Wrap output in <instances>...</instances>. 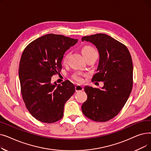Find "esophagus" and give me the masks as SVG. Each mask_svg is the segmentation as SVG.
Masks as SVG:
<instances>
[{"label":"esophagus","instance_id":"esophagus-1","mask_svg":"<svg viewBox=\"0 0 151 151\" xmlns=\"http://www.w3.org/2000/svg\"><path fill=\"white\" fill-rule=\"evenodd\" d=\"M75 90H76V92L82 91L83 90V87L81 85H76L75 86Z\"/></svg>","mask_w":151,"mask_h":151}]
</instances>
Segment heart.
Masks as SVG:
<instances>
[{
    "instance_id": "b5f03b06",
    "label": "heart",
    "mask_w": 151,
    "mask_h": 151,
    "mask_svg": "<svg viewBox=\"0 0 151 151\" xmlns=\"http://www.w3.org/2000/svg\"><path fill=\"white\" fill-rule=\"evenodd\" d=\"M95 51H96L95 50L93 47H92L91 46H86L83 47V48L82 49V53L84 55V57L92 54V52H93ZM68 58H69V53L66 52L64 55H63V56L62 58V63H66L68 61ZM73 79L78 82H82L83 81L82 75L80 73H75V75H73Z\"/></svg>"
}]
</instances>
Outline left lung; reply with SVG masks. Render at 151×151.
<instances>
[{
    "mask_svg": "<svg viewBox=\"0 0 151 151\" xmlns=\"http://www.w3.org/2000/svg\"><path fill=\"white\" fill-rule=\"evenodd\" d=\"M97 47L100 59L92 81H102L101 89L85 86L87 100L81 106L85 116L106 122L116 116L127 101L133 87V63L127 47L105 34L82 37Z\"/></svg>",
    "mask_w": 151,
    "mask_h": 151,
    "instance_id": "left-lung-1",
    "label": "left lung"
}]
</instances>
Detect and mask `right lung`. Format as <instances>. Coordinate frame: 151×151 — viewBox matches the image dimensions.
Wrapping results in <instances>:
<instances>
[{"label": "right lung", "mask_w": 151, "mask_h": 151, "mask_svg": "<svg viewBox=\"0 0 151 151\" xmlns=\"http://www.w3.org/2000/svg\"><path fill=\"white\" fill-rule=\"evenodd\" d=\"M77 39L50 34L30 43L24 50L19 67L21 92L26 107L37 120L51 124L61 119L66 101L75 92L66 80L51 83V77L60 72L65 52Z\"/></svg>", "instance_id": "1"}]
</instances>
